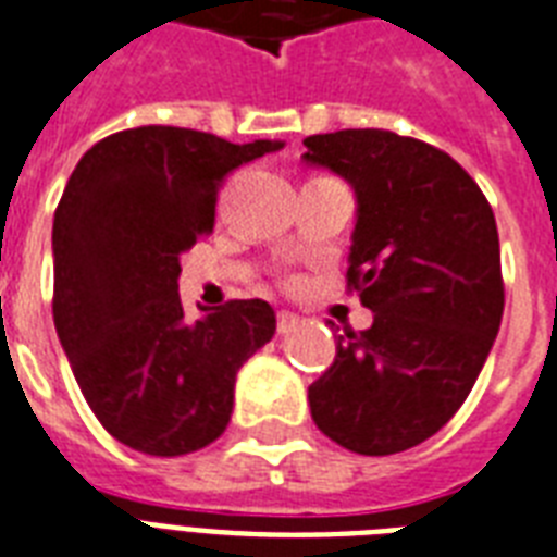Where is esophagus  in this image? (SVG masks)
I'll return each mask as SVG.
<instances>
[{"label": "esophagus", "mask_w": 557, "mask_h": 557, "mask_svg": "<svg viewBox=\"0 0 557 557\" xmlns=\"http://www.w3.org/2000/svg\"><path fill=\"white\" fill-rule=\"evenodd\" d=\"M299 325L301 319L296 317V313H290V310H278V313H275V331H278V334H290V331H296Z\"/></svg>", "instance_id": "34e87169"}]
</instances>
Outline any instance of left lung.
Wrapping results in <instances>:
<instances>
[{
    "instance_id": "8db88e82",
    "label": "left lung",
    "mask_w": 557,
    "mask_h": 557,
    "mask_svg": "<svg viewBox=\"0 0 557 557\" xmlns=\"http://www.w3.org/2000/svg\"><path fill=\"white\" fill-rule=\"evenodd\" d=\"M305 148L308 165L355 188L346 278L374 313L308 386L310 416L351 454H400L456 416L494 346L506 305L497 220L471 174L426 141L337 131Z\"/></svg>"
}]
</instances>
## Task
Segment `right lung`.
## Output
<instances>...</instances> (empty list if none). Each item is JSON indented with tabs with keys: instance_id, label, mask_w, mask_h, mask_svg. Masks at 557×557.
Instances as JSON below:
<instances>
[{
	"instance_id": "1",
	"label": "right lung",
	"mask_w": 557,
	"mask_h": 557,
	"mask_svg": "<svg viewBox=\"0 0 557 557\" xmlns=\"http://www.w3.org/2000/svg\"><path fill=\"white\" fill-rule=\"evenodd\" d=\"M282 141L136 127L86 150L54 211V327L103 430L150 456L200 450L230 424L235 374L275 334L273 308L232 299L197 322L180 256L214 230L223 180Z\"/></svg>"
}]
</instances>
